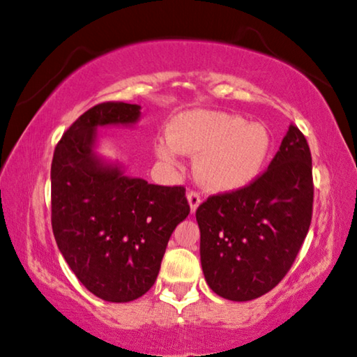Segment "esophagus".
Returning <instances> with one entry per match:
<instances>
[{"label":"esophagus","instance_id":"34e87169","mask_svg":"<svg viewBox=\"0 0 357 357\" xmlns=\"http://www.w3.org/2000/svg\"><path fill=\"white\" fill-rule=\"evenodd\" d=\"M188 202H189V207H191V212H196L199 204H201V194H199L197 191H189Z\"/></svg>","mask_w":357,"mask_h":357}]
</instances>
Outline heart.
Returning a JSON list of instances; mask_svg holds the SVG:
<instances>
[{
  "label": "heart",
  "mask_w": 357,
  "mask_h": 357,
  "mask_svg": "<svg viewBox=\"0 0 357 357\" xmlns=\"http://www.w3.org/2000/svg\"><path fill=\"white\" fill-rule=\"evenodd\" d=\"M273 139L263 123L217 111H192L174 117L156 151L166 161L181 153L197 155L194 173L211 191L225 192L250 186L263 173Z\"/></svg>",
  "instance_id": "heart-1"
}]
</instances>
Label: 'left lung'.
Returning <instances> with one entry per match:
<instances>
[{
    "mask_svg": "<svg viewBox=\"0 0 357 357\" xmlns=\"http://www.w3.org/2000/svg\"><path fill=\"white\" fill-rule=\"evenodd\" d=\"M307 139L289 126L268 169L250 186L207 197L196 211L208 287L228 301L264 296L296 261L312 222Z\"/></svg>",
    "mask_w": 357,
    "mask_h": 357,
    "instance_id": "left-lung-1",
    "label": "left lung"
}]
</instances>
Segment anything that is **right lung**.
<instances>
[{
    "label": "right lung",
    "mask_w": 357,
    "mask_h": 357,
    "mask_svg": "<svg viewBox=\"0 0 357 357\" xmlns=\"http://www.w3.org/2000/svg\"><path fill=\"white\" fill-rule=\"evenodd\" d=\"M139 117L137 104H96L71 123L52 160L55 241L79 282L107 302L150 291L171 234L191 212L183 186L129 178L94 153L98 127L132 126Z\"/></svg>",
    "instance_id": "right-lung-1"
}]
</instances>
